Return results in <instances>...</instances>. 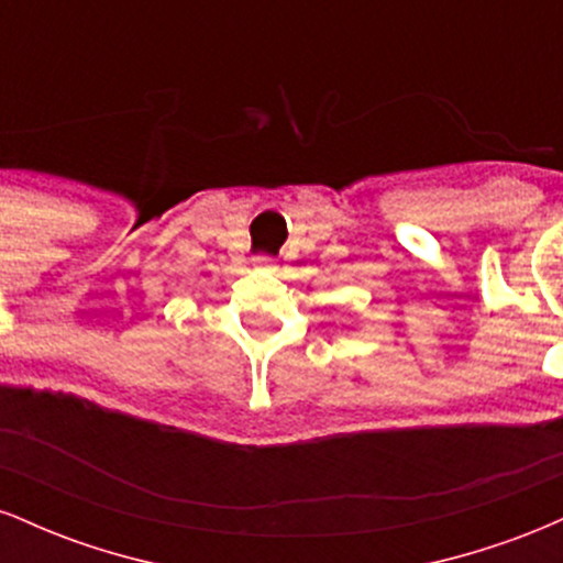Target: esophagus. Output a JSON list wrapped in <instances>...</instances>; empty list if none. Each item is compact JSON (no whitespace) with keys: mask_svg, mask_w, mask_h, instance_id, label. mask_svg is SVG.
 I'll return each mask as SVG.
<instances>
[{"mask_svg":"<svg viewBox=\"0 0 563 563\" xmlns=\"http://www.w3.org/2000/svg\"><path fill=\"white\" fill-rule=\"evenodd\" d=\"M254 267L260 269H275V260L269 254H256L254 256Z\"/></svg>","mask_w":563,"mask_h":563,"instance_id":"34e87169","label":"esophagus"}]
</instances>
